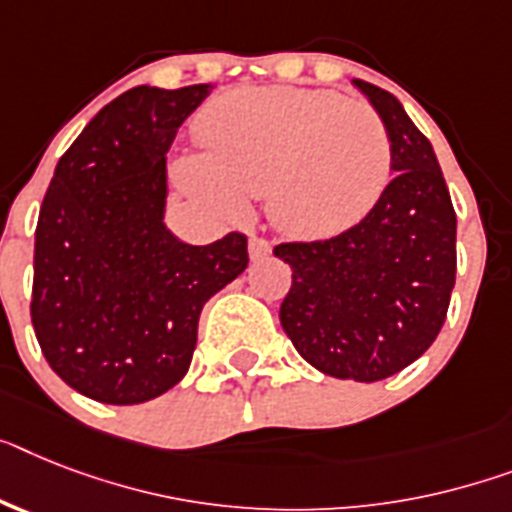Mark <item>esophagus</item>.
Returning a JSON list of instances; mask_svg holds the SVG:
<instances>
[{
	"label": "esophagus",
	"mask_w": 512,
	"mask_h": 512,
	"mask_svg": "<svg viewBox=\"0 0 512 512\" xmlns=\"http://www.w3.org/2000/svg\"><path fill=\"white\" fill-rule=\"evenodd\" d=\"M269 251H272V246H269L264 238H256V235H253V238L248 240V253H251L253 261H259V259H264V256H269Z\"/></svg>",
	"instance_id": "1"
}]
</instances>
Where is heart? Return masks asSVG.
I'll return each instance as SVG.
<instances>
[{
  "label": "heart",
  "mask_w": 512,
  "mask_h": 512,
  "mask_svg": "<svg viewBox=\"0 0 512 512\" xmlns=\"http://www.w3.org/2000/svg\"><path fill=\"white\" fill-rule=\"evenodd\" d=\"M196 135L201 154L172 167L180 188L227 214L266 196L269 219L298 238L356 225L392 175L382 117L335 91L240 88L201 112Z\"/></svg>",
  "instance_id": "b5f03b06"
}]
</instances>
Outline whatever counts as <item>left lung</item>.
Listing matches in <instances>:
<instances>
[{"mask_svg":"<svg viewBox=\"0 0 512 512\" xmlns=\"http://www.w3.org/2000/svg\"><path fill=\"white\" fill-rule=\"evenodd\" d=\"M392 141V183L356 227L282 243L293 285L280 322L314 369L379 382L437 340L455 287V209L432 143L390 91L353 80Z\"/></svg>","mask_w":512,"mask_h":512,"instance_id":"obj_1","label":"left lung"}]
</instances>
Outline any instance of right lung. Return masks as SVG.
I'll return each instance as SVG.
<instances>
[{
    "mask_svg": "<svg viewBox=\"0 0 512 512\" xmlns=\"http://www.w3.org/2000/svg\"><path fill=\"white\" fill-rule=\"evenodd\" d=\"M211 88L135 86L109 101L62 154L41 204L36 340L54 374L99 403L172 390L206 301L246 272V235L188 246L164 225L167 151Z\"/></svg>",
    "mask_w": 512,
    "mask_h": 512,
    "instance_id": "1",
    "label": "right lung"
}]
</instances>
